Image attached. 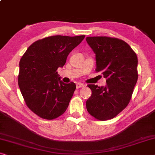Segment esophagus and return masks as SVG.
Returning <instances> with one entry per match:
<instances>
[{"label":"esophagus","mask_w":155,"mask_h":155,"mask_svg":"<svg viewBox=\"0 0 155 155\" xmlns=\"http://www.w3.org/2000/svg\"><path fill=\"white\" fill-rule=\"evenodd\" d=\"M85 86L84 84H81V83H77V88H84Z\"/></svg>","instance_id":"esophagus-1"}]
</instances>
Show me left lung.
<instances>
[{"instance_id": "obj_1", "label": "left lung", "mask_w": 155, "mask_h": 155, "mask_svg": "<svg viewBox=\"0 0 155 155\" xmlns=\"http://www.w3.org/2000/svg\"><path fill=\"white\" fill-rule=\"evenodd\" d=\"M95 53L97 72L106 78L104 87L88 84L92 95L86 101L91 116L100 121L113 119L126 107L138 78V58L125 41L108 36H88Z\"/></svg>"}]
</instances>
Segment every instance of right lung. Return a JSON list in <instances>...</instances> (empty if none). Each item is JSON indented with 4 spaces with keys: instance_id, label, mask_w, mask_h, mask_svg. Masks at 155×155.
Wrapping results in <instances>:
<instances>
[{
    "instance_id": "obj_1",
    "label": "right lung",
    "mask_w": 155,
    "mask_h": 155,
    "mask_svg": "<svg viewBox=\"0 0 155 155\" xmlns=\"http://www.w3.org/2000/svg\"><path fill=\"white\" fill-rule=\"evenodd\" d=\"M85 36H51L28 48L19 61L18 85L27 106L41 118L52 120L63 114L76 84L60 81L58 69Z\"/></svg>"
}]
</instances>
